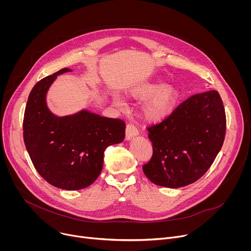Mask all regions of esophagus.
Segmentation results:
<instances>
[{
  "label": "esophagus",
  "instance_id": "34e87169",
  "mask_svg": "<svg viewBox=\"0 0 251 251\" xmlns=\"http://www.w3.org/2000/svg\"><path fill=\"white\" fill-rule=\"evenodd\" d=\"M138 129L133 123H128L126 126V139L130 140L132 137L138 135Z\"/></svg>",
  "mask_w": 251,
  "mask_h": 251
}]
</instances>
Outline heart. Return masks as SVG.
Returning <instances> with one entry per match:
<instances>
[{
	"label": "heart",
	"mask_w": 251,
	"mask_h": 251,
	"mask_svg": "<svg viewBox=\"0 0 251 251\" xmlns=\"http://www.w3.org/2000/svg\"><path fill=\"white\" fill-rule=\"evenodd\" d=\"M133 96L138 100L153 98L145 105L143 109V116L149 121H158L170 113L176 97V91L173 87L165 88V85L162 83H154L137 89ZM115 103L118 106L123 105L117 98L115 99Z\"/></svg>",
	"instance_id": "obj_1"
}]
</instances>
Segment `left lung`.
<instances>
[{
    "mask_svg": "<svg viewBox=\"0 0 251 251\" xmlns=\"http://www.w3.org/2000/svg\"><path fill=\"white\" fill-rule=\"evenodd\" d=\"M147 130L153 155L143 165L146 176L167 188L193 184L209 169L224 144L226 117L221 95L217 90L194 94Z\"/></svg>",
    "mask_w": 251,
    "mask_h": 251,
    "instance_id": "left-lung-1",
    "label": "left lung"
}]
</instances>
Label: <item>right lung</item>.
Segmentation results:
<instances>
[{"label":"right lung","mask_w":251,"mask_h":251,"mask_svg":"<svg viewBox=\"0 0 251 251\" xmlns=\"http://www.w3.org/2000/svg\"><path fill=\"white\" fill-rule=\"evenodd\" d=\"M64 67L35 83L25 105L23 135L29 158L45 180L59 189L90 186L103 167L105 149L121 143L126 124L88 111L56 117L46 104V94Z\"/></svg>","instance_id":"obj_1"}]
</instances>
